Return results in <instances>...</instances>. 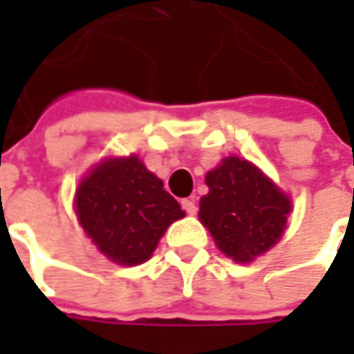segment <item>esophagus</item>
<instances>
[{"instance_id": "1", "label": "esophagus", "mask_w": 354, "mask_h": 354, "mask_svg": "<svg viewBox=\"0 0 354 354\" xmlns=\"http://www.w3.org/2000/svg\"><path fill=\"white\" fill-rule=\"evenodd\" d=\"M181 207L187 214H195L197 212V205H195V198H183L181 201Z\"/></svg>"}]
</instances>
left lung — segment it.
<instances>
[{"mask_svg": "<svg viewBox=\"0 0 354 354\" xmlns=\"http://www.w3.org/2000/svg\"><path fill=\"white\" fill-rule=\"evenodd\" d=\"M205 181L209 193L198 203V218L225 256L248 264L278 244L292 201L254 163L225 157Z\"/></svg>", "mask_w": 354, "mask_h": 354, "instance_id": "left-lung-1", "label": "left lung"}]
</instances>
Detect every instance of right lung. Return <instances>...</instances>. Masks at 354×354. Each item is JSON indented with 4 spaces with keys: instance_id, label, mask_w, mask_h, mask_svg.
<instances>
[{
    "instance_id": "obj_1",
    "label": "right lung",
    "mask_w": 354,
    "mask_h": 354,
    "mask_svg": "<svg viewBox=\"0 0 354 354\" xmlns=\"http://www.w3.org/2000/svg\"><path fill=\"white\" fill-rule=\"evenodd\" d=\"M76 216L106 258L122 266L149 260L171 223L183 218L179 203L140 157H110L76 189Z\"/></svg>"
}]
</instances>
